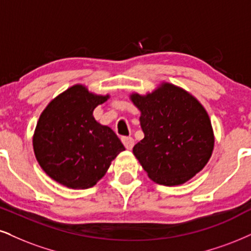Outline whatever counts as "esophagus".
I'll return each instance as SVG.
<instances>
[{
    "label": "esophagus",
    "mask_w": 251,
    "mask_h": 251,
    "mask_svg": "<svg viewBox=\"0 0 251 251\" xmlns=\"http://www.w3.org/2000/svg\"><path fill=\"white\" fill-rule=\"evenodd\" d=\"M122 143L125 144V147L126 148V149L131 150L132 147H134V144H135V141H134V138L130 137V136H123Z\"/></svg>",
    "instance_id": "1"
}]
</instances>
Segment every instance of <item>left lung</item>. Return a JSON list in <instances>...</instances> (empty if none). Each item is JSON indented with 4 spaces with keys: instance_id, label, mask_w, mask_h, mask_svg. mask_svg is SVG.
<instances>
[{
    "instance_id": "1",
    "label": "left lung",
    "mask_w": 251,
    "mask_h": 251,
    "mask_svg": "<svg viewBox=\"0 0 251 251\" xmlns=\"http://www.w3.org/2000/svg\"><path fill=\"white\" fill-rule=\"evenodd\" d=\"M141 110L144 138L132 152L150 179L165 186L184 184L211 158L214 135L208 114L184 89L163 83L147 95L132 94Z\"/></svg>"
}]
</instances>
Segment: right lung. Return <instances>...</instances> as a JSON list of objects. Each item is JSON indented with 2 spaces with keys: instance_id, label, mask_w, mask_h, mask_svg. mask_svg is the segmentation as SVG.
I'll use <instances>...</instances> for the list:
<instances>
[{
  "instance_id": "1",
  "label": "right lung",
  "mask_w": 251,
  "mask_h": 251,
  "mask_svg": "<svg viewBox=\"0 0 251 251\" xmlns=\"http://www.w3.org/2000/svg\"><path fill=\"white\" fill-rule=\"evenodd\" d=\"M108 95H95L75 85L53 99L40 115L33 150L46 175L70 188H89L106 175L111 160L126 150L93 110Z\"/></svg>"
}]
</instances>
